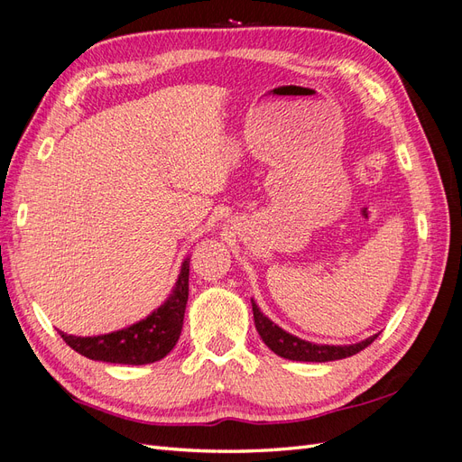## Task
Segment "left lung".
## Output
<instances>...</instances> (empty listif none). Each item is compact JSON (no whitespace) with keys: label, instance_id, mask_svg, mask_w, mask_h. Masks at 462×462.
I'll use <instances>...</instances> for the list:
<instances>
[{"label":"left lung","instance_id":"left-lung-1","mask_svg":"<svg viewBox=\"0 0 462 462\" xmlns=\"http://www.w3.org/2000/svg\"><path fill=\"white\" fill-rule=\"evenodd\" d=\"M253 314H254V324H256V329L260 333L262 341L268 345L277 356L289 358V360L329 362V360L346 358V356H353V355L360 353L362 348H366L377 337V335H372V337L360 341V343H355V345H316L310 341L299 339V337H295V335H291L285 329L279 328L277 324H273L270 318H265L260 312L254 300H253Z\"/></svg>","mask_w":462,"mask_h":462}]
</instances>
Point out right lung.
Instances as JSON below:
<instances>
[{
	"mask_svg": "<svg viewBox=\"0 0 462 462\" xmlns=\"http://www.w3.org/2000/svg\"><path fill=\"white\" fill-rule=\"evenodd\" d=\"M189 262L180 265L175 289L158 310L136 324L96 337H75L63 331V341L90 360L111 362V365H150L171 353L183 329V318L189 300Z\"/></svg>",
	"mask_w": 462,
	"mask_h": 462,
	"instance_id": "add662e5",
	"label": "right lung"
}]
</instances>
